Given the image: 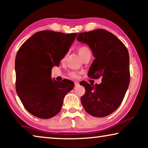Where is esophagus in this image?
<instances>
[{"label": "esophagus", "mask_w": 148, "mask_h": 148, "mask_svg": "<svg viewBox=\"0 0 148 148\" xmlns=\"http://www.w3.org/2000/svg\"><path fill=\"white\" fill-rule=\"evenodd\" d=\"M74 85H75V86H78V85H79V82H74Z\"/></svg>", "instance_id": "obj_1"}]
</instances>
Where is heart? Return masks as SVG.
<instances>
[{
    "label": "heart",
    "mask_w": 148,
    "mask_h": 148,
    "mask_svg": "<svg viewBox=\"0 0 148 148\" xmlns=\"http://www.w3.org/2000/svg\"><path fill=\"white\" fill-rule=\"evenodd\" d=\"M77 53L79 55V56L82 57V59H84L86 58V57L89 56H91V49H90L87 46H80L78 48H77ZM66 56H64L63 57V58L62 59V61H64V59H66ZM69 75L71 77H73V78H76L78 76V74H77V72H74V71H72V72H70L69 73Z\"/></svg>",
    "instance_id": "1"
}]
</instances>
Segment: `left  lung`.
I'll use <instances>...</instances> for the list:
<instances>
[{
	"label": "left lung",
	"instance_id": "1",
	"mask_svg": "<svg viewBox=\"0 0 148 148\" xmlns=\"http://www.w3.org/2000/svg\"><path fill=\"white\" fill-rule=\"evenodd\" d=\"M79 42L89 45L95 59L88 76L101 77V84H89L82 81L86 92L81 102L89 114L102 117L113 113L123 100L130 82L129 55L126 46L119 38L104 29L80 32Z\"/></svg>",
	"mask_w": 148,
	"mask_h": 148
}]
</instances>
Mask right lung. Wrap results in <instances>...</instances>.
Returning a JSON list of instances; mask_svg holds the SVG:
<instances>
[{
  "label": "right lung",
  "instance_id": "add662e5",
  "mask_svg": "<svg viewBox=\"0 0 148 148\" xmlns=\"http://www.w3.org/2000/svg\"><path fill=\"white\" fill-rule=\"evenodd\" d=\"M77 32L64 34L39 31L26 40L17 51L15 61L16 89L23 106L41 119L56 116L63 99L73 89L74 82L51 79V69L59 66Z\"/></svg>",
  "mask_w": 148,
  "mask_h": 148
}]
</instances>
